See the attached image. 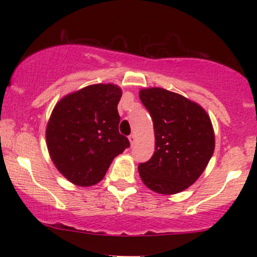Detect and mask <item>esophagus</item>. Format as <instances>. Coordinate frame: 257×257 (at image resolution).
Returning a JSON list of instances; mask_svg holds the SVG:
<instances>
[{
    "label": "esophagus",
    "instance_id": "esophagus-1",
    "mask_svg": "<svg viewBox=\"0 0 257 257\" xmlns=\"http://www.w3.org/2000/svg\"><path fill=\"white\" fill-rule=\"evenodd\" d=\"M129 141H131V145L133 146V145H134L135 143H137V137H135L134 134L129 135Z\"/></svg>",
    "mask_w": 257,
    "mask_h": 257
}]
</instances>
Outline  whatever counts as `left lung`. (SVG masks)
Returning <instances> with one entry per match:
<instances>
[{
    "instance_id": "8db88e82",
    "label": "left lung",
    "mask_w": 257,
    "mask_h": 257,
    "mask_svg": "<svg viewBox=\"0 0 257 257\" xmlns=\"http://www.w3.org/2000/svg\"><path fill=\"white\" fill-rule=\"evenodd\" d=\"M151 114L156 147L150 161L139 164V174L150 190L175 194L197 181L215 149L210 117L204 108L163 88L139 93Z\"/></svg>"
}]
</instances>
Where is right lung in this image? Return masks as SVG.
Segmentation results:
<instances>
[{"mask_svg": "<svg viewBox=\"0 0 257 257\" xmlns=\"http://www.w3.org/2000/svg\"><path fill=\"white\" fill-rule=\"evenodd\" d=\"M120 96L117 85L91 84L55 105L47 124V147L57 169L72 184H98L113 158L131 146L118 132Z\"/></svg>", "mask_w": 257, "mask_h": 257, "instance_id": "1", "label": "right lung"}]
</instances>
